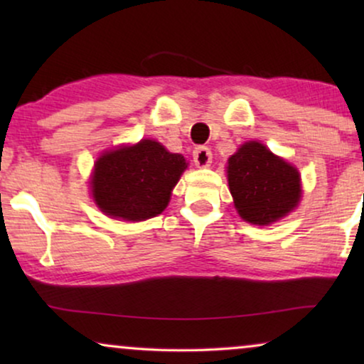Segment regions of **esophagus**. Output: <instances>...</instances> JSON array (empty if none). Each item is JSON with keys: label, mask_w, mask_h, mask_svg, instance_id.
I'll use <instances>...</instances> for the list:
<instances>
[{"label": "esophagus", "mask_w": 364, "mask_h": 364, "mask_svg": "<svg viewBox=\"0 0 364 364\" xmlns=\"http://www.w3.org/2000/svg\"><path fill=\"white\" fill-rule=\"evenodd\" d=\"M192 157H193V162H196L197 167H207V166H210V162H212L210 149L203 147V146L196 147V151H193Z\"/></svg>", "instance_id": "34e87169"}]
</instances>
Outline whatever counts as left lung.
Masks as SVG:
<instances>
[{
	"label": "left lung",
	"mask_w": 364,
	"mask_h": 364,
	"mask_svg": "<svg viewBox=\"0 0 364 364\" xmlns=\"http://www.w3.org/2000/svg\"><path fill=\"white\" fill-rule=\"evenodd\" d=\"M228 187L243 220L268 225L285 217L301 197L300 173L260 142H245L228 159Z\"/></svg>",
	"instance_id": "1"
}]
</instances>
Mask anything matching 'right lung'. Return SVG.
I'll use <instances>...</instances> for the list:
<instances>
[{"label":"right lung","instance_id":"add662e5","mask_svg":"<svg viewBox=\"0 0 364 364\" xmlns=\"http://www.w3.org/2000/svg\"><path fill=\"white\" fill-rule=\"evenodd\" d=\"M187 168L181 154H171L156 141L102 154L94 164L92 197L109 217L141 222L161 213Z\"/></svg>","mask_w":364,"mask_h":364}]
</instances>
